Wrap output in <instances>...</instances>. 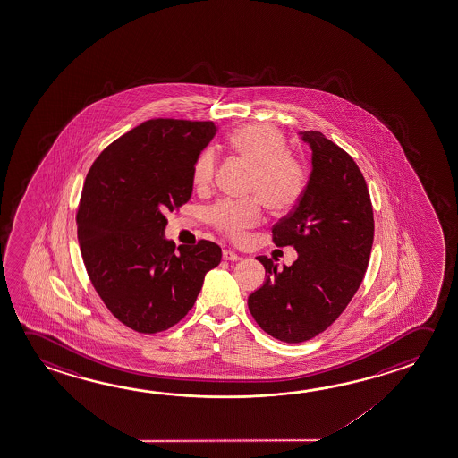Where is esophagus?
Wrapping results in <instances>:
<instances>
[{
  "instance_id": "1",
  "label": "esophagus",
  "mask_w": 458,
  "mask_h": 458,
  "mask_svg": "<svg viewBox=\"0 0 458 458\" xmlns=\"http://www.w3.org/2000/svg\"><path fill=\"white\" fill-rule=\"evenodd\" d=\"M222 257H224V260H230V262H236V260H241V255L236 254L234 250H230V249H225V250H224V254H222Z\"/></svg>"
}]
</instances>
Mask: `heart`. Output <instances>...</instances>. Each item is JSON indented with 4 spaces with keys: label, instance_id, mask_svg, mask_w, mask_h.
<instances>
[{
    "label": "heart",
    "instance_id": "1",
    "mask_svg": "<svg viewBox=\"0 0 458 458\" xmlns=\"http://www.w3.org/2000/svg\"><path fill=\"white\" fill-rule=\"evenodd\" d=\"M234 153L254 167L249 193L259 196L265 208L287 212L301 203L307 188V171L299 159L289 155L284 135L267 123L248 124L228 137ZM217 171V151L204 148L193 165V183L198 190L212 185ZM260 201L222 199L208 210V217L218 232L230 238H241L249 228L262 222Z\"/></svg>",
    "mask_w": 458,
    "mask_h": 458
}]
</instances>
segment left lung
<instances>
[{
	"mask_svg": "<svg viewBox=\"0 0 458 458\" xmlns=\"http://www.w3.org/2000/svg\"><path fill=\"white\" fill-rule=\"evenodd\" d=\"M311 147V174L301 203L273 225V242L299 257L250 293L249 311L268 335L285 344L316 337L344 313L360 289L374 242V210L360 167L321 132H301Z\"/></svg>",
	"mask_w": 458,
	"mask_h": 458,
	"instance_id": "left-lung-1",
	"label": "left lung"
}]
</instances>
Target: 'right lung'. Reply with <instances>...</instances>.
<instances>
[{
	"label": "right lung",
	"mask_w": 458,
	"mask_h": 458,
	"mask_svg": "<svg viewBox=\"0 0 458 458\" xmlns=\"http://www.w3.org/2000/svg\"><path fill=\"white\" fill-rule=\"evenodd\" d=\"M216 132L212 121H145L110 143L86 175L76 212L84 267L112 315L135 332L179 323L222 260L212 241L175 250L165 238V214L190 199L196 157Z\"/></svg>",
	"instance_id": "obj_1"
}]
</instances>
